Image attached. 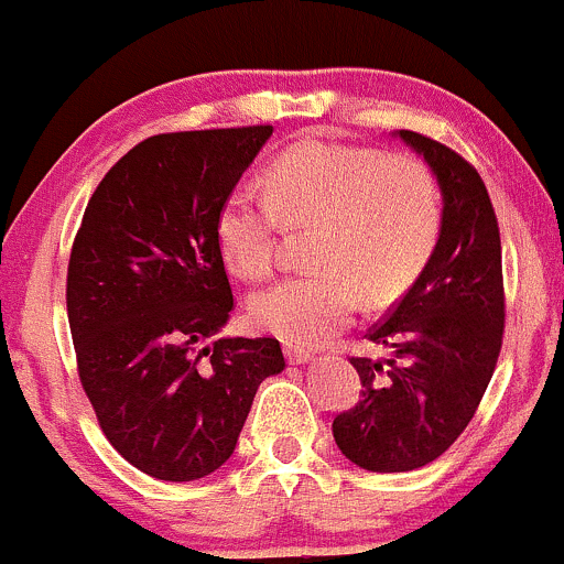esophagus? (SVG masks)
I'll return each mask as SVG.
<instances>
[{"label":"esophagus","instance_id":"1","mask_svg":"<svg viewBox=\"0 0 564 564\" xmlns=\"http://www.w3.org/2000/svg\"><path fill=\"white\" fill-rule=\"evenodd\" d=\"M284 356H288V364H293V367H301V364H310L312 358H315L310 350H301V347H295V345L284 347Z\"/></svg>","mask_w":564,"mask_h":564}]
</instances>
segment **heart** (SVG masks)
I'll use <instances>...</instances> for the list:
<instances>
[{
  "label": "heart",
  "mask_w": 564,
  "mask_h": 564,
  "mask_svg": "<svg viewBox=\"0 0 564 564\" xmlns=\"http://www.w3.org/2000/svg\"><path fill=\"white\" fill-rule=\"evenodd\" d=\"M265 200L234 189L214 217L225 265L243 280L271 271L280 223L315 225L306 274L284 276L249 299V323L295 347L339 334L358 290L386 304L410 288L440 236V195L415 156L328 141H299L265 167Z\"/></svg>",
  "instance_id": "heart-1"
}]
</instances>
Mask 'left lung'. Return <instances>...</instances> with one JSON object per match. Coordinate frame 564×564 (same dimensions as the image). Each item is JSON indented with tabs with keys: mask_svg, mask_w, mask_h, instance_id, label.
<instances>
[{
	"mask_svg": "<svg viewBox=\"0 0 564 564\" xmlns=\"http://www.w3.org/2000/svg\"><path fill=\"white\" fill-rule=\"evenodd\" d=\"M393 138L429 165L443 195L440 236L417 280L369 330L388 358H350L361 402L334 417L339 451L369 473H410L467 429L502 347V243L478 171L410 130Z\"/></svg>",
	"mask_w": 564,
	"mask_h": 564,
	"instance_id": "left-lung-1",
	"label": "left lung"
}]
</instances>
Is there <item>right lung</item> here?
Instances as JSON below:
<instances>
[{
    "mask_svg": "<svg viewBox=\"0 0 564 564\" xmlns=\"http://www.w3.org/2000/svg\"><path fill=\"white\" fill-rule=\"evenodd\" d=\"M274 127L154 135L106 173L67 269L78 375L108 443L156 480L234 456L276 339L223 336L234 310L214 217Z\"/></svg>",
    "mask_w": 564,
    "mask_h": 564,
    "instance_id": "right-lung-1",
    "label": "right lung"
}]
</instances>
